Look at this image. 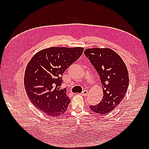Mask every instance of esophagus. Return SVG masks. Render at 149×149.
<instances>
[{"instance_id": "obj_1", "label": "esophagus", "mask_w": 149, "mask_h": 149, "mask_svg": "<svg viewBox=\"0 0 149 149\" xmlns=\"http://www.w3.org/2000/svg\"><path fill=\"white\" fill-rule=\"evenodd\" d=\"M88 94V90H84V91H83V92H82V93H81V95H83V96H86V95H87Z\"/></svg>"}]
</instances>
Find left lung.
I'll return each mask as SVG.
<instances>
[{
	"instance_id": "left-lung-1",
	"label": "left lung",
	"mask_w": 149,
	"mask_h": 149,
	"mask_svg": "<svg viewBox=\"0 0 149 149\" xmlns=\"http://www.w3.org/2000/svg\"><path fill=\"white\" fill-rule=\"evenodd\" d=\"M84 52L99 74L103 91L100 102L90 108L95 113L105 115L118 106L127 93V66L121 57L109 48L86 49Z\"/></svg>"
}]
</instances>
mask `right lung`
Wrapping results in <instances>:
<instances>
[{
  "instance_id": "right-lung-1",
  "label": "right lung",
  "mask_w": 149,
  "mask_h": 149,
  "mask_svg": "<svg viewBox=\"0 0 149 149\" xmlns=\"http://www.w3.org/2000/svg\"><path fill=\"white\" fill-rule=\"evenodd\" d=\"M83 47L44 49L36 52L26 66L24 86L31 102L46 115L58 117L67 110L70 99L66 89L59 90L61 75L82 55Z\"/></svg>"
}]
</instances>
